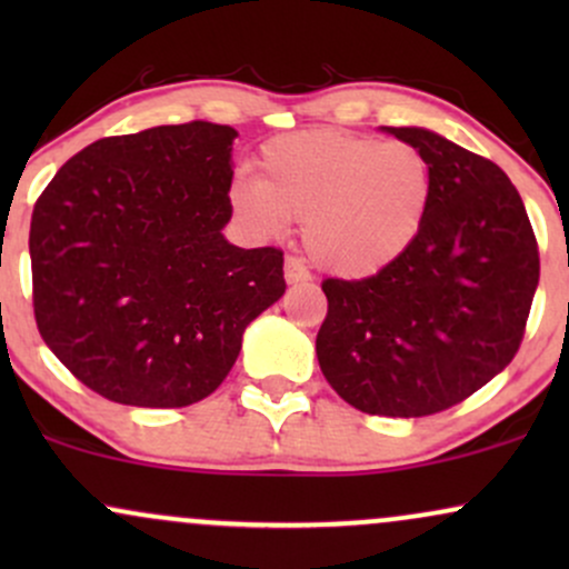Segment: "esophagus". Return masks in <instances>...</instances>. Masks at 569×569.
Here are the masks:
<instances>
[{
    "mask_svg": "<svg viewBox=\"0 0 569 569\" xmlns=\"http://www.w3.org/2000/svg\"><path fill=\"white\" fill-rule=\"evenodd\" d=\"M283 272H286V283H307V280L312 278L310 270L302 264V259L297 257H286Z\"/></svg>",
    "mask_w": 569,
    "mask_h": 569,
    "instance_id": "1",
    "label": "esophagus"
}]
</instances>
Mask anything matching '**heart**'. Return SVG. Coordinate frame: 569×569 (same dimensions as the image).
<instances>
[{"label": "heart", "mask_w": 569, "mask_h": 569, "mask_svg": "<svg viewBox=\"0 0 569 569\" xmlns=\"http://www.w3.org/2000/svg\"><path fill=\"white\" fill-rule=\"evenodd\" d=\"M230 202L259 234L283 232L289 219L305 221L312 262L339 278H369L420 240L433 171L407 141L302 130L267 141L259 179H234Z\"/></svg>", "instance_id": "b5f03b06"}]
</instances>
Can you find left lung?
I'll return each instance as SVG.
<instances>
[{
	"instance_id": "obj_1",
	"label": "left lung",
	"mask_w": 569,
	"mask_h": 569,
	"mask_svg": "<svg viewBox=\"0 0 569 569\" xmlns=\"http://www.w3.org/2000/svg\"><path fill=\"white\" fill-rule=\"evenodd\" d=\"M385 130L430 162L426 230L377 276L323 280L329 312L316 352L350 407L426 417L466 401L513 361L538 289V240L492 160L426 128Z\"/></svg>"
}]
</instances>
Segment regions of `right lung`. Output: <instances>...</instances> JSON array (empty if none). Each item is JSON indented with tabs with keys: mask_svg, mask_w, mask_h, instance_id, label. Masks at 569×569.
<instances>
[{
	"mask_svg": "<svg viewBox=\"0 0 569 569\" xmlns=\"http://www.w3.org/2000/svg\"><path fill=\"white\" fill-rule=\"evenodd\" d=\"M234 136L202 120L109 136L39 194L29 232L37 329L109 401H202L230 375L246 326L283 297V251L221 234Z\"/></svg>",
	"mask_w": 569,
	"mask_h": 569,
	"instance_id": "add662e5",
	"label": "right lung"
}]
</instances>
